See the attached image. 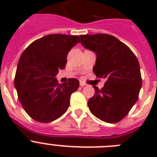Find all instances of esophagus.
<instances>
[{"mask_svg": "<svg viewBox=\"0 0 157 157\" xmlns=\"http://www.w3.org/2000/svg\"><path fill=\"white\" fill-rule=\"evenodd\" d=\"M80 86H86V84L85 82H80Z\"/></svg>", "mask_w": 157, "mask_h": 157, "instance_id": "esophagus-1", "label": "esophagus"}]
</instances>
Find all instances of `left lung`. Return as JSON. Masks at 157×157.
<instances>
[{
	"instance_id": "left-lung-1",
	"label": "left lung",
	"mask_w": 157,
	"mask_h": 157,
	"mask_svg": "<svg viewBox=\"0 0 157 157\" xmlns=\"http://www.w3.org/2000/svg\"><path fill=\"white\" fill-rule=\"evenodd\" d=\"M81 44L97 54L93 71L106 78L101 90L89 100L90 110L106 123H116L125 117L138 101L142 85L140 65L130 48L116 37L105 34L80 35Z\"/></svg>"
}]
</instances>
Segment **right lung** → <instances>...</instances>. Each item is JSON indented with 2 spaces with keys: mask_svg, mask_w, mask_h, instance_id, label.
Here are the masks:
<instances>
[{
  "mask_svg": "<svg viewBox=\"0 0 157 157\" xmlns=\"http://www.w3.org/2000/svg\"><path fill=\"white\" fill-rule=\"evenodd\" d=\"M78 36L49 34L37 39L19 58L14 84L25 112L33 120L49 123L66 112L70 98L79 86L77 78L59 84L55 76L63 69Z\"/></svg>",
  "mask_w": 157,
  "mask_h": 157,
  "instance_id": "right-lung-1",
  "label": "right lung"
}]
</instances>
